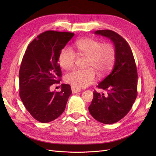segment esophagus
Here are the masks:
<instances>
[{
    "mask_svg": "<svg viewBox=\"0 0 156 156\" xmlns=\"http://www.w3.org/2000/svg\"><path fill=\"white\" fill-rule=\"evenodd\" d=\"M71 90H72V93L73 94H76V93L80 92L81 91V90L79 89V88H76L75 87L71 86Z\"/></svg>",
    "mask_w": 156,
    "mask_h": 156,
    "instance_id": "esophagus-1",
    "label": "esophagus"
}]
</instances>
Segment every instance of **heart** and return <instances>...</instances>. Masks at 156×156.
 <instances>
[{"label":"heart","instance_id":"b5f03b06","mask_svg":"<svg viewBox=\"0 0 156 156\" xmlns=\"http://www.w3.org/2000/svg\"><path fill=\"white\" fill-rule=\"evenodd\" d=\"M76 54L87 56L86 69H76L66 75L65 81L76 88H85L94 83L97 75L102 76L112 67L115 59V49L109 43L102 44L99 41L85 38L75 44ZM76 54L68 47L63 48L59 54V61L61 67L69 69L75 66Z\"/></svg>","mask_w":156,"mask_h":156}]
</instances>
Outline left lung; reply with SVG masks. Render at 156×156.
Listing matches in <instances>:
<instances>
[{
    "instance_id": "8db88e82",
    "label": "left lung",
    "mask_w": 156,
    "mask_h": 156,
    "mask_svg": "<svg viewBox=\"0 0 156 156\" xmlns=\"http://www.w3.org/2000/svg\"><path fill=\"white\" fill-rule=\"evenodd\" d=\"M95 34L109 38L115 47V62L112 71L97 87L108 91V95L96 91L88 110L92 117L104 124L115 123L124 118L137 95V70L134 57L126 41L109 30H97Z\"/></svg>"
}]
</instances>
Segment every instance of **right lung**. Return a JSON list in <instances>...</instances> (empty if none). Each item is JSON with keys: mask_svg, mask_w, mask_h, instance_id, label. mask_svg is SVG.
<instances>
[{"mask_svg": "<svg viewBox=\"0 0 156 156\" xmlns=\"http://www.w3.org/2000/svg\"><path fill=\"white\" fill-rule=\"evenodd\" d=\"M75 34L47 31L29 44L21 64L20 96L27 111L39 122H48L64 112L71 94L68 84H61L60 92L50 88L59 83L61 70L58 64L62 49Z\"/></svg>", "mask_w": 156, "mask_h": 156, "instance_id": "1", "label": "right lung"}]
</instances>
